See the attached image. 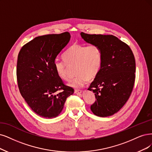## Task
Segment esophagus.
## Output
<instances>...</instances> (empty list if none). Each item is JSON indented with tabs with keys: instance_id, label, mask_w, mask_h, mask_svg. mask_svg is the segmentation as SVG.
I'll return each mask as SVG.
<instances>
[{
	"instance_id": "34e87169",
	"label": "esophagus",
	"mask_w": 152,
	"mask_h": 152,
	"mask_svg": "<svg viewBox=\"0 0 152 152\" xmlns=\"http://www.w3.org/2000/svg\"><path fill=\"white\" fill-rule=\"evenodd\" d=\"M75 93H76V94H80L82 93V90H80V89H76V90L75 91Z\"/></svg>"
}]
</instances>
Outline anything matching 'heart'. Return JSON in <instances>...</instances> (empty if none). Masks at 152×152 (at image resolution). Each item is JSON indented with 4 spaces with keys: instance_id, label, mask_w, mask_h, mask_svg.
I'll list each match as a JSON object with an SVG mask.
<instances>
[{
    "instance_id": "heart-1",
    "label": "heart",
    "mask_w": 152,
    "mask_h": 152,
    "mask_svg": "<svg viewBox=\"0 0 152 152\" xmlns=\"http://www.w3.org/2000/svg\"><path fill=\"white\" fill-rule=\"evenodd\" d=\"M64 61L56 60L54 63V70L61 80H67V68L75 66V74L69 85L74 88L82 86L87 80L96 77L102 68L103 52L96 44L75 43L67 49L63 54Z\"/></svg>"
}]
</instances>
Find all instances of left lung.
Returning <instances> with one entry per match:
<instances>
[{"label":"left lung","mask_w":152,"mask_h":152,"mask_svg":"<svg viewBox=\"0 0 152 152\" xmlns=\"http://www.w3.org/2000/svg\"><path fill=\"white\" fill-rule=\"evenodd\" d=\"M86 42L99 46L103 52L102 68L88 89L96 101L91 110L106 117L117 113L130 96L135 80V59L129 46L113 35L81 32Z\"/></svg>","instance_id":"left-lung-1"}]
</instances>
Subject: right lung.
<instances>
[{"instance_id":"1","label":"right lung","mask_w":152,"mask_h":152,"mask_svg":"<svg viewBox=\"0 0 152 152\" xmlns=\"http://www.w3.org/2000/svg\"><path fill=\"white\" fill-rule=\"evenodd\" d=\"M70 38L68 32L38 36L22 46L18 54L17 80L20 93L29 107L42 118L58 116L66 98L74 93L54 67L56 57Z\"/></svg>"}]
</instances>
